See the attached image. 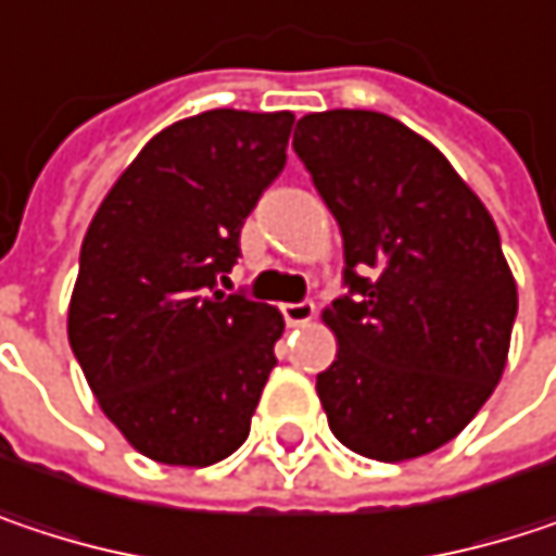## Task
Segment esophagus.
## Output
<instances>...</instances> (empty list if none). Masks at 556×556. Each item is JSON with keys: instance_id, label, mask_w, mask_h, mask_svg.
Masks as SVG:
<instances>
[{"instance_id": "esophagus-1", "label": "esophagus", "mask_w": 556, "mask_h": 556, "mask_svg": "<svg viewBox=\"0 0 556 556\" xmlns=\"http://www.w3.org/2000/svg\"><path fill=\"white\" fill-rule=\"evenodd\" d=\"M279 308H282L286 325H292V328L308 325V321L315 318V305H312V302H282Z\"/></svg>"}]
</instances>
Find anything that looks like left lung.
<instances>
[{
	"label": "left lung",
	"instance_id": "obj_1",
	"mask_svg": "<svg viewBox=\"0 0 556 556\" xmlns=\"http://www.w3.org/2000/svg\"><path fill=\"white\" fill-rule=\"evenodd\" d=\"M292 148L341 228L354 292L321 312L338 338L315 383L328 428L370 460L431 454L508 361L518 289L496 222L431 141L383 112H312Z\"/></svg>",
	"mask_w": 556,
	"mask_h": 556
}]
</instances>
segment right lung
I'll return each mask as SVG.
<instances>
[{
	"label": "right lung",
	"mask_w": 556,
	"mask_h": 556,
	"mask_svg": "<svg viewBox=\"0 0 556 556\" xmlns=\"http://www.w3.org/2000/svg\"><path fill=\"white\" fill-rule=\"evenodd\" d=\"M292 112L212 109L154 135L96 208L66 334L105 418L169 467L251 434L277 367V305L225 295L241 225L286 167Z\"/></svg>",
	"instance_id": "1"
}]
</instances>
